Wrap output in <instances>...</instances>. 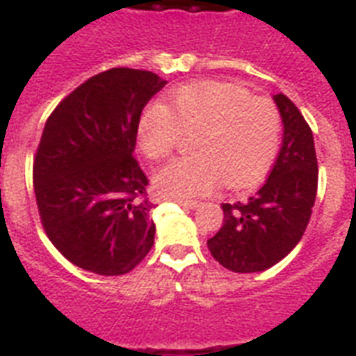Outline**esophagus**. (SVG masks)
<instances>
[{"label":"esophagus","instance_id":"esophagus-1","mask_svg":"<svg viewBox=\"0 0 356 356\" xmlns=\"http://www.w3.org/2000/svg\"><path fill=\"white\" fill-rule=\"evenodd\" d=\"M175 203H179L181 207H184V209H195V207L200 205L197 201H192V200H173Z\"/></svg>","mask_w":356,"mask_h":356}]
</instances>
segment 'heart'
Returning <instances> with one entry per match:
<instances>
[{"instance_id": "1", "label": "heart", "mask_w": 356, "mask_h": 356, "mask_svg": "<svg viewBox=\"0 0 356 356\" xmlns=\"http://www.w3.org/2000/svg\"><path fill=\"white\" fill-rule=\"evenodd\" d=\"M184 133L194 155L175 159L153 177L159 194L192 197L220 181L231 190L260 183L281 144V113L266 97L216 79L192 81L170 94V108L149 103L138 118V145L151 161L166 159Z\"/></svg>"}]
</instances>
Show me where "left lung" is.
Here are the masks:
<instances>
[{
	"mask_svg": "<svg viewBox=\"0 0 356 356\" xmlns=\"http://www.w3.org/2000/svg\"><path fill=\"white\" fill-rule=\"evenodd\" d=\"M273 99L284 133L270 177L248 201L223 203V225L207 240L212 257L234 273L264 271L284 259L303 236L318 192L309 123L284 94Z\"/></svg>",
	"mask_w": 356,
	"mask_h": 356,
	"instance_id": "8db88e82",
	"label": "left lung"
}]
</instances>
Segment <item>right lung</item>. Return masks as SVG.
I'll list each match as a JSON object with an SVG mask.
<instances>
[{"instance_id": "right-lung-1", "label": "right lung", "mask_w": 356, "mask_h": 356, "mask_svg": "<svg viewBox=\"0 0 356 356\" xmlns=\"http://www.w3.org/2000/svg\"><path fill=\"white\" fill-rule=\"evenodd\" d=\"M166 85L153 72L111 68L49 114L33 162L42 227L72 262L123 275L155 242L147 177L133 156L138 118Z\"/></svg>"}]
</instances>
